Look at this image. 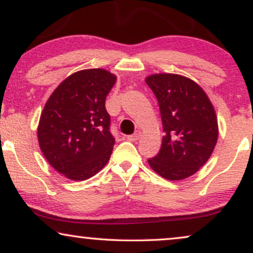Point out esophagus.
Returning a JSON list of instances; mask_svg holds the SVG:
<instances>
[{
	"mask_svg": "<svg viewBox=\"0 0 253 253\" xmlns=\"http://www.w3.org/2000/svg\"><path fill=\"white\" fill-rule=\"evenodd\" d=\"M140 134H141L140 131H136V132H134L133 134H131V136H127V140L136 141V140H138L140 138Z\"/></svg>",
	"mask_w": 253,
	"mask_h": 253,
	"instance_id": "obj_1",
	"label": "esophagus"
}]
</instances>
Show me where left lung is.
<instances>
[{
  "mask_svg": "<svg viewBox=\"0 0 253 253\" xmlns=\"http://www.w3.org/2000/svg\"><path fill=\"white\" fill-rule=\"evenodd\" d=\"M145 82L157 96L165 131L160 152L148 159V165L169 181L188 178L215 148V109L205 91L185 76L164 72L147 76Z\"/></svg>",
  "mask_w": 253,
  "mask_h": 253,
  "instance_id": "obj_1",
  "label": "left lung"
}]
</instances>
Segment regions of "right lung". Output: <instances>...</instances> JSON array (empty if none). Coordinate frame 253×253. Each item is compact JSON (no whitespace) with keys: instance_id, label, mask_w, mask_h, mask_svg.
Here are the masks:
<instances>
[{"instance_id":"1","label":"right lung","mask_w":253,"mask_h":253,"mask_svg":"<svg viewBox=\"0 0 253 253\" xmlns=\"http://www.w3.org/2000/svg\"><path fill=\"white\" fill-rule=\"evenodd\" d=\"M116 79L106 69L75 72L54 89L41 112L40 150L71 181L88 179L109 161L115 139L105 102Z\"/></svg>"}]
</instances>
